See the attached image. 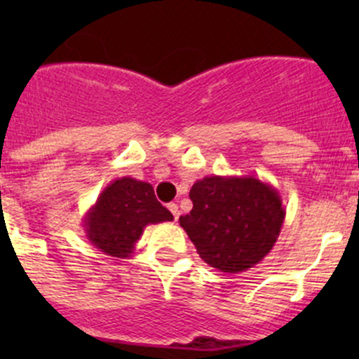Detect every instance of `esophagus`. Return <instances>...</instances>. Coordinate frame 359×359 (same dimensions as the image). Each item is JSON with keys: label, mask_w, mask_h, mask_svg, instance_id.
<instances>
[{"label": "esophagus", "mask_w": 359, "mask_h": 359, "mask_svg": "<svg viewBox=\"0 0 359 359\" xmlns=\"http://www.w3.org/2000/svg\"><path fill=\"white\" fill-rule=\"evenodd\" d=\"M168 210L170 212H172V215H173V219H179V215H180V212H179V206H177V203H170L168 205Z\"/></svg>", "instance_id": "esophagus-1"}]
</instances>
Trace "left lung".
I'll list each match as a JSON object with an SVG mask.
<instances>
[{
    "label": "left lung",
    "mask_w": 359,
    "mask_h": 359,
    "mask_svg": "<svg viewBox=\"0 0 359 359\" xmlns=\"http://www.w3.org/2000/svg\"><path fill=\"white\" fill-rule=\"evenodd\" d=\"M193 210L179 219L198 253L222 273H243L271 252L285 206L271 184L253 175H210L189 193Z\"/></svg>",
    "instance_id": "left-lung-1"
}]
</instances>
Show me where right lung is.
<instances>
[{
    "label": "right lung",
    "instance_id": "obj_1",
    "mask_svg": "<svg viewBox=\"0 0 359 359\" xmlns=\"http://www.w3.org/2000/svg\"><path fill=\"white\" fill-rule=\"evenodd\" d=\"M173 220L156 200L149 182L121 177L99 194L95 205L83 217L86 238L106 255L126 259L133 253L144 227Z\"/></svg>",
    "mask_w": 359,
    "mask_h": 359
}]
</instances>
